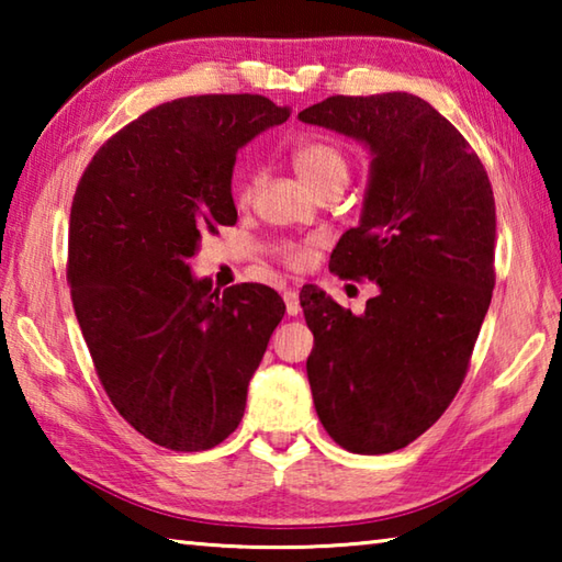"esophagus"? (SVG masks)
I'll return each mask as SVG.
<instances>
[{"label":"esophagus","mask_w":562,"mask_h":562,"mask_svg":"<svg viewBox=\"0 0 562 562\" xmlns=\"http://www.w3.org/2000/svg\"><path fill=\"white\" fill-rule=\"evenodd\" d=\"M282 297H284V307H288V315H290V317H297L300 312H302V307H300V294L294 292V290H284Z\"/></svg>","instance_id":"34e87169"}]
</instances>
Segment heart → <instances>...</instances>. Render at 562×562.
<instances>
[{
    "label": "heart",
    "mask_w": 562,
    "mask_h": 562,
    "mask_svg": "<svg viewBox=\"0 0 562 562\" xmlns=\"http://www.w3.org/2000/svg\"><path fill=\"white\" fill-rule=\"evenodd\" d=\"M290 160L292 168L297 170V176L302 178V183L315 195H319L322 190L327 188H345L349 180V156L345 148L335 144V140H300V144L290 150ZM255 186H258V176L255 173L240 180V186H237L240 201H247V198L252 195ZM278 252L282 262L290 265V268H307L312 260V243H282L278 247Z\"/></svg>",
    "instance_id": "obj_1"
}]
</instances>
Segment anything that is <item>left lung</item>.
<instances>
[{
	"label": "left lung",
	"mask_w": 562,
	"mask_h": 562,
	"mask_svg": "<svg viewBox=\"0 0 562 562\" xmlns=\"http://www.w3.org/2000/svg\"><path fill=\"white\" fill-rule=\"evenodd\" d=\"M372 150L357 227L329 270L372 280L364 315L302 288L315 347L307 379L322 426L351 453H392L439 422L469 372L496 284V201L453 123L414 93L329 97L300 111Z\"/></svg>",
	"instance_id": "obj_1"
}]
</instances>
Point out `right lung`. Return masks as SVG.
Instances as JSON below:
<instances>
[{
  "label": "right lung",
  "instance_id": "right-lung-1",
  "mask_svg": "<svg viewBox=\"0 0 562 562\" xmlns=\"http://www.w3.org/2000/svg\"><path fill=\"white\" fill-rule=\"evenodd\" d=\"M290 109L205 93L146 111L103 144L76 186L66 280L99 382L126 422L170 451H205L245 414L284 302L258 282L213 290L188 260L235 225L237 148Z\"/></svg>",
  "mask_w": 562,
  "mask_h": 562
}]
</instances>
